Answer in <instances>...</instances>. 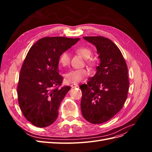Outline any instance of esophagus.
Returning a JSON list of instances; mask_svg holds the SVG:
<instances>
[{
    "instance_id": "esophagus-1",
    "label": "esophagus",
    "mask_w": 152,
    "mask_h": 152,
    "mask_svg": "<svg viewBox=\"0 0 152 152\" xmlns=\"http://www.w3.org/2000/svg\"><path fill=\"white\" fill-rule=\"evenodd\" d=\"M71 87H72V88H75V87H79V85L77 84H72V85H71Z\"/></svg>"
}]
</instances>
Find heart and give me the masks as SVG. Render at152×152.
Returning <instances> with one entry per match:
<instances>
[{
    "label": "heart",
    "instance_id": "b5f03b06",
    "mask_svg": "<svg viewBox=\"0 0 152 152\" xmlns=\"http://www.w3.org/2000/svg\"><path fill=\"white\" fill-rule=\"evenodd\" d=\"M76 52L82 57L86 59V63L91 66L96 65V61L93 58H91L93 55V50L88 47H79L76 49ZM59 63L63 66L70 65V55L68 51L63 52L59 57ZM89 73L86 69H75L66 73L65 80L68 84H77L83 80L88 75Z\"/></svg>",
    "mask_w": 152,
    "mask_h": 152
}]
</instances>
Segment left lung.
Returning <instances> with one entry per match:
<instances>
[{"mask_svg": "<svg viewBox=\"0 0 152 152\" xmlns=\"http://www.w3.org/2000/svg\"><path fill=\"white\" fill-rule=\"evenodd\" d=\"M94 45L99 54L97 72L87 84L80 87L82 115L92 124H102L112 118L123 108L129 86L127 66L117 45L102 36L84 37Z\"/></svg>", "mask_w": 152, "mask_h": 152, "instance_id": "1", "label": "left lung"}]
</instances>
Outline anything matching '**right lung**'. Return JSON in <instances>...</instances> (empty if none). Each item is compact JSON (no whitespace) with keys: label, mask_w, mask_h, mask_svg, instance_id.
Instances as JSON below:
<instances>
[{"label":"right lung","mask_w":152,"mask_h":152,"mask_svg":"<svg viewBox=\"0 0 152 152\" xmlns=\"http://www.w3.org/2000/svg\"><path fill=\"white\" fill-rule=\"evenodd\" d=\"M80 39L45 37L30 49L20 70L17 93L20 109L27 121L38 127L56 120L58 108L70 86L61 87L59 74L60 54Z\"/></svg>","instance_id":"1"}]
</instances>
